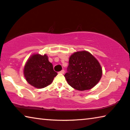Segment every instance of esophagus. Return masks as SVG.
<instances>
[{"label":"esophagus","mask_w":130,"mask_h":130,"mask_svg":"<svg viewBox=\"0 0 130 130\" xmlns=\"http://www.w3.org/2000/svg\"><path fill=\"white\" fill-rule=\"evenodd\" d=\"M64 72H65V71L63 69V70H62V71H60L59 73H62V74H63V73H64Z\"/></svg>","instance_id":"1"}]
</instances>
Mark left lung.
<instances>
[{"mask_svg":"<svg viewBox=\"0 0 130 130\" xmlns=\"http://www.w3.org/2000/svg\"><path fill=\"white\" fill-rule=\"evenodd\" d=\"M64 76L71 87L83 91L90 89L102 77V69L99 61L86 51L73 53L69 58Z\"/></svg>","mask_w":130,"mask_h":130,"instance_id":"8db88e82","label":"left lung"}]
</instances>
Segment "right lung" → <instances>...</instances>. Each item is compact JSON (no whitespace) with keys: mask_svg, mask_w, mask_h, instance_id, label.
<instances>
[{"mask_svg":"<svg viewBox=\"0 0 130 130\" xmlns=\"http://www.w3.org/2000/svg\"><path fill=\"white\" fill-rule=\"evenodd\" d=\"M57 74L46 54L31 55L24 68V75L27 82L38 89L44 88L51 84Z\"/></svg>","mask_w":130,"mask_h":130,"instance_id":"add662e5","label":"right lung"}]
</instances>
